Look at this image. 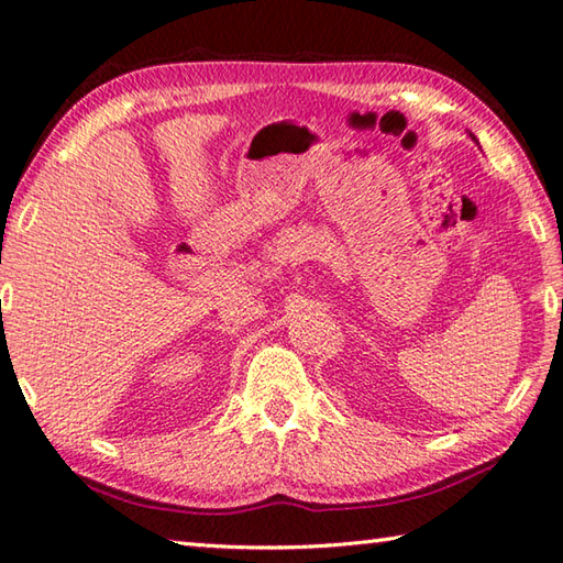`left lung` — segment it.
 I'll return each instance as SVG.
<instances>
[{
	"mask_svg": "<svg viewBox=\"0 0 563 563\" xmlns=\"http://www.w3.org/2000/svg\"><path fill=\"white\" fill-rule=\"evenodd\" d=\"M470 137H473V135H470ZM473 140H475V137H473Z\"/></svg>",
	"mask_w": 563,
	"mask_h": 563,
	"instance_id": "left-lung-1",
	"label": "left lung"
}]
</instances>
